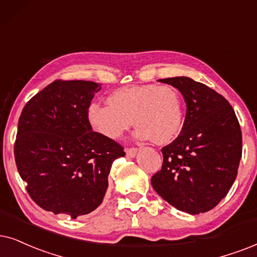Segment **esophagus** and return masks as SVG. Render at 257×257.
<instances>
[{
	"label": "esophagus",
	"instance_id": "esophagus-1",
	"mask_svg": "<svg viewBox=\"0 0 257 257\" xmlns=\"http://www.w3.org/2000/svg\"><path fill=\"white\" fill-rule=\"evenodd\" d=\"M136 154H138V149L136 148H129L125 151V155L128 158H135Z\"/></svg>",
	"mask_w": 257,
	"mask_h": 257
}]
</instances>
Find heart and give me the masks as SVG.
I'll return each instance as SVG.
<instances>
[{"label": "heart", "instance_id": "obj_1", "mask_svg": "<svg viewBox=\"0 0 257 257\" xmlns=\"http://www.w3.org/2000/svg\"><path fill=\"white\" fill-rule=\"evenodd\" d=\"M108 104L92 103L87 119L93 131L110 140H117L136 126L138 141L152 140L167 145L177 139L183 126L184 104L179 91L171 85H131L110 93Z\"/></svg>", "mask_w": 257, "mask_h": 257}]
</instances>
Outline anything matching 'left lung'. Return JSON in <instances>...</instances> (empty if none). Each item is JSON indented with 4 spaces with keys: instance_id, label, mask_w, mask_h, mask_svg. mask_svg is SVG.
<instances>
[{
    "instance_id": "1",
    "label": "left lung",
    "mask_w": 257,
    "mask_h": 257,
    "mask_svg": "<svg viewBox=\"0 0 257 257\" xmlns=\"http://www.w3.org/2000/svg\"><path fill=\"white\" fill-rule=\"evenodd\" d=\"M180 91L186 116L179 136L162 148L161 171L152 186L162 199L190 215L213 209L237 177L242 133L229 102L188 77L159 79Z\"/></svg>"
}]
</instances>
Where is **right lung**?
Here are the masks:
<instances>
[{"instance_id": "right-lung-1", "label": "right lung", "mask_w": 257, "mask_h": 257, "mask_svg": "<svg viewBox=\"0 0 257 257\" xmlns=\"http://www.w3.org/2000/svg\"><path fill=\"white\" fill-rule=\"evenodd\" d=\"M100 84L56 80L25 105L15 161L26 190L46 211L76 219L102 204L112 162L125 153L92 132L87 109Z\"/></svg>"}]
</instances>
